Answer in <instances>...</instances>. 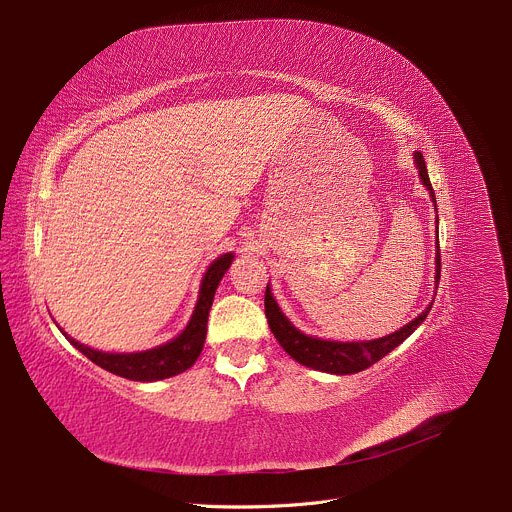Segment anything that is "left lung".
Masks as SVG:
<instances>
[{
    "instance_id": "obj_1",
    "label": "left lung",
    "mask_w": 512,
    "mask_h": 512,
    "mask_svg": "<svg viewBox=\"0 0 512 512\" xmlns=\"http://www.w3.org/2000/svg\"><path fill=\"white\" fill-rule=\"evenodd\" d=\"M414 161L418 167V175L422 184L427 186L433 203H435V192L433 186L429 182V173H427V165L425 159H422L420 152H414ZM435 284H439V274H441V257H439V247H437V255H435ZM431 305L422 311L420 316H416L412 322H408L404 328L395 330L393 335H387L383 339H374V341H353V343H341V341H324V339H316L303 335L301 330H297L288 318L282 314L276 299L272 297L270 284L265 286V318H268V324L274 332L276 341L280 343V347L291 355L293 360H297L299 364L314 368V370H322V372H330V374H353V372H362L368 366L376 364L389 351H393L399 343H404L412 332L425 322V318L429 316Z\"/></svg>"
}]
</instances>
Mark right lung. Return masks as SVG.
<instances>
[{
    "mask_svg": "<svg viewBox=\"0 0 512 512\" xmlns=\"http://www.w3.org/2000/svg\"><path fill=\"white\" fill-rule=\"evenodd\" d=\"M232 259L234 255L226 253L217 257L209 265L188 326L184 328L182 335H177L165 345H159L148 351H138V353H104L87 345H81L71 337L66 339H69L85 355V358H90L100 368L113 372L117 376H123V379H129V381L150 383V381H163V379H169V376L182 374L198 360V355L203 351L205 337H207L209 309L213 305L217 284L228 272Z\"/></svg>",
    "mask_w": 512,
    "mask_h": 512,
    "instance_id": "add662e5",
    "label": "right lung"
}]
</instances>
